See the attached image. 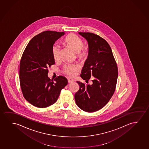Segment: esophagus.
<instances>
[{
  "mask_svg": "<svg viewBox=\"0 0 149 149\" xmlns=\"http://www.w3.org/2000/svg\"><path fill=\"white\" fill-rule=\"evenodd\" d=\"M68 81L69 83H71V82L74 81V80L73 79H72V78H69V79H68Z\"/></svg>",
  "mask_w": 149,
  "mask_h": 149,
  "instance_id": "esophagus-1",
  "label": "esophagus"
}]
</instances>
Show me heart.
<instances>
[{
    "mask_svg": "<svg viewBox=\"0 0 149 149\" xmlns=\"http://www.w3.org/2000/svg\"><path fill=\"white\" fill-rule=\"evenodd\" d=\"M62 43L76 52V57L79 61H84L89 54V50L86 45H84L81 39L77 35L71 33L67 35L62 40ZM52 57L55 61H58L61 57V47L58 45H54L51 49ZM79 69L77 64L65 65L63 68V72L69 76L75 75Z\"/></svg>",
    "mask_w": 149,
    "mask_h": 149,
    "instance_id": "1",
    "label": "heart"
}]
</instances>
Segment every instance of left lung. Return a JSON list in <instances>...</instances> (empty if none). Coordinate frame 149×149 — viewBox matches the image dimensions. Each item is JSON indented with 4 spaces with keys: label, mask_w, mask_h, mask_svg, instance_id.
I'll use <instances>...</instances> for the list:
<instances>
[{
    "label": "left lung",
    "mask_w": 149,
    "mask_h": 149,
    "mask_svg": "<svg viewBox=\"0 0 149 149\" xmlns=\"http://www.w3.org/2000/svg\"><path fill=\"white\" fill-rule=\"evenodd\" d=\"M88 42L89 54L80 76L92 84L77 81L79 90L75 94L76 104L81 110L94 112L109 102L114 93L118 68L111 48L105 39L94 33L79 32Z\"/></svg>",
    "instance_id": "1"
}]
</instances>
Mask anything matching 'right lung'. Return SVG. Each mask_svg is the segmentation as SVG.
Instances as JSON below:
<instances>
[{"label":"right lung","instance_id":"add662e5","mask_svg":"<svg viewBox=\"0 0 149 149\" xmlns=\"http://www.w3.org/2000/svg\"><path fill=\"white\" fill-rule=\"evenodd\" d=\"M65 33L45 31L34 37L26 45L20 62V84L24 98L33 106L44 108L56 102L68 84L63 76L48 77V68L55 63L51 49Z\"/></svg>","mask_w":149,"mask_h":149}]
</instances>
